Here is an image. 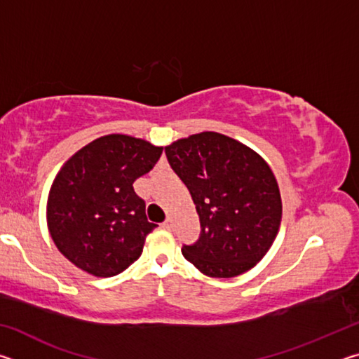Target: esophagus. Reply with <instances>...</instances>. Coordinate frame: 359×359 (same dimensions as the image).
Masks as SVG:
<instances>
[{"mask_svg": "<svg viewBox=\"0 0 359 359\" xmlns=\"http://www.w3.org/2000/svg\"><path fill=\"white\" fill-rule=\"evenodd\" d=\"M172 226H174V223H172V218H166L165 220V223H163V228L165 229H172Z\"/></svg>", "mask_w": 359, "mask_h": 359, "instance_id": "esophagus-1", "label": "esophagus"}]
</instances>
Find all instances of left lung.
Segmentation results:
<instances>
[{
	"mask_svg": "<svg viewBox=\"0 0 359 359\" xmlns=\"http://www.w3.org/2000/svg\"><path fill=\"white\" fill-rule=\"evenodd\" d=\"M175 174L187 185L201 238L182 248L204 276L236 277L257 266L277 238L282 198L266 160L238 139L203 131L166 145Z\"/></svg>",
	"mask_w": 359,
	"mask_h": 359,
	"instance_id": "obj_1",
	"label": "left lung"
}]
</instances>
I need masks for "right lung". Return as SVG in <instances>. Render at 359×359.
Returning <instances> with one entry per match:
<instances>
[{"mask_svg": "<svg viewBox=\"0 0 359 359\" xmlns=\"http://www.w3.org/2000/svg\"><path fill=\"white\" fill-rule=\"evenodd\" d=\"M141 137L107 135L77 150L47 196V229L60 253L95 277H112L141 257L147 234L145 203L133 184L161 156Z\"/></svg>", "mask_w": 359, "mask_h": 359, "instance_id": "1", "label": "right lung"}]
</instances>
